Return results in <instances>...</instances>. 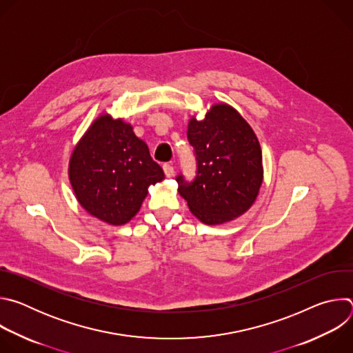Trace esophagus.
Returning a JSON list of instances; mask_svg holds the SVG:
<instances>
[{
    "mask_svg": "<svg viewBox=\"0 0 353 353\" xmlns=\"http://www.w3.org/2000/svg\"><path fill=\"white\" fill-rule=\"evenodd\" d=\"M163 172L166 174V177H172L174 174V168L172 163H165L163 165Z\"/></svg>",
    "mask_w": 353,
    "mask_h": 353,
    "instance_id": "obj_1",
    "label": "esophagus"
}]
</instances>
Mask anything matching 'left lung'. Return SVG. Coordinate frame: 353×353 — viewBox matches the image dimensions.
<instances>
[{
	"label": "left lung",
	"instance_id": "left-lung-1",
	"mask_svg": "<svg viewBox=\"0 0 353 353\" xmlns=\"http://www.w3.org/2000/svg\"><path fill=\"white\" fill-rule=\"evenodd\" d=\"M187 138L194 146L196 177L179 194L192 215L207 225L230 222L256 203L263 180V152L259 138L243 116L228 103H215L203 120L192 116Z\"/></svg>",
	"mask_w": 353,
	"mask_h": 353
}]
</instances>
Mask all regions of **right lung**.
I'll use <instances>...</instances> for the list:
<instances>
[{"mask_svg": "<svg viewBox=\"0 0 353 353\" xmlns=\"http://www.w3.org/2000/svg\"><path fill=\"white\" fill-rule=\"evenodd\" d=\"M68 179L89 215L121 226L138 214L149 185L161 183L165 173L130 123L102 113L74 146Z\"/></svg>", "mask_w": 353, "mask_h": 353, "instance_id": "obj_1", "label": "right lung"}]
</instances>
